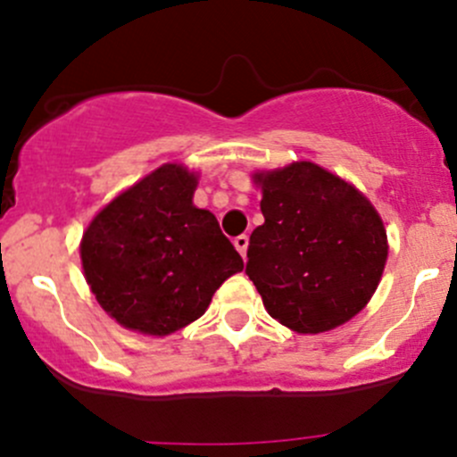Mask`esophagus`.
I'll return each instance as SVG.
<instances>
[{
	"mask_svg": "<svg viewBox=\"0 0 457 457\" xmlns=\"http://www.w3.org/2000/svg\"><path fill=\"white\" fill-rule=\"evenodd\" d=\"M247 245H250V237H247V234H241V237L234 238V247H237L238 254H241L243 258H245V254H247Z\"/></svg>",
	"mask_w": 457,
	"mask_h": 457,
	"instance_id": "obj_1",
	"label": "esophagus"
}]
</instances>
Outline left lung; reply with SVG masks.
Returning <instances> with one entry per match:
<instances>
[{
  "instance_id": "left-lung-1",
  "label": "left lung",
  "mask_w": 457,
  "mask_h": 457,
  "mask_svg": "<svg viewBox=\"0 0 457 457\" xmlns=\"http://www.w3.org/2000/svg\"><path fill=\"white\" fill-rule=\"evenodd\" d=\"M258 225L247 276L267 314L296 334H322L361 314L389 256L380 214L353 183L312 161L256 170Z\"/></svg>"
}]
</instances>
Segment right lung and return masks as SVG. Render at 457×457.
Wrapping results in <instances>:
<instances>
[{"label": "right lung", "instance_id": "right-lung-1", "mask_svg": "<svg viewBox=\"0 0 457 457\" xmlns=\"http://www.w3.org/2000/svg\"><path fill=\"white\" fill-rule=\"evenodd\" d=\"M199 172L163 163L105 203L79 243L86 283L130 331L163 336L205 314L243 258L210 210L195 205Z\"/></svg>", "mask_w": 457, "mask_h": 457}]
</instances>
